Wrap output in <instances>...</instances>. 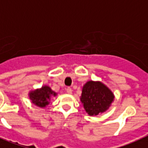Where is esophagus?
I'll return each mask as SVG.
<instances>
[{
    "mask_svg": "<svg viewBox=\"0 0 148 148\" xmlns=\"http://www.w3.org/2000/svg\"><path fill=\"white\" fill-rule=\"evenodd\" d=\"M67 94H69V95H71L72 94V89L71 88H67Z\"/></svg>",
    "mask_w": 148,
    "mask_h": 148,
    "instance_id": "esophagus-1",
    "label": "esophagus"
}]
</instances>
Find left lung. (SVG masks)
Masks as SVG:
<instances>
[{"label":"left lung","instance_id":"8db88e82","mask_svg":"<svg viewBox=\"0 0 148 148\" xmlns=\"http://www.w3.org/2000/svg\"><path fill=\"white\" fill-rule=\"evenodd\" d=\"M114 99L112 91L101 81H89L83 86L81 101L90 116L105 112Z\"/></svg>","mask_w":148,"mask_h":148}]
</instances>
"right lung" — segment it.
<instances>
[{
	"label": "right lung",
	"instance_id": "obj_1",
	"mask_svg": "<svg viewBox=\"0 0 148 148\" xmlns=\"http://www.w3.org/2000/svg\"><path fill=\"white\" fill-rule=\"evenodd\" d=\"M28 95L34 104L43 108L49 104L51 97H55L57 93L51 90L49 86L45 85L42 88L30 91Z\"/></svg>",
	"mask_w": 148,
	"mask_h": 148
}]
</instances>
